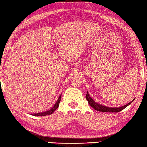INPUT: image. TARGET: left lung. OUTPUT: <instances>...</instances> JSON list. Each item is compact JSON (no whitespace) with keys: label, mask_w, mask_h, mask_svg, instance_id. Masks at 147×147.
<instances>
[{"label":"left lung","mask_w":147,"mask_h":147,"mask_svg":"<svg viewBox=\"0 0 147 147\" xmlns=\"http://www.w3.org/2000/svg\"><path fill=\"white\" fill-rule=\"evenodd\" d=\"M86 100L88 102V104H89L90 106L92 107L94 109H95L96 111H101V112H106V113H118L120 112V111L123 110V109H125L126 107H127L129 105L131 104L132 102H133L135 98H134L131 102H130L129 103L125 105V106H123L121 107H107L106 106H104V105L100 104L97 102H96L90 96L89 93L87 91L86 93Z\"/></svg>","instance_id":"1"}]
</instances>
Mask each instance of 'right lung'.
Segmentation results:
<instances>
[{
	"label": "right lung",
	"instance_id": "right-lung-1",
	"mask_svg": "<svg viewBox=\"0 0 147 147\" xmlns=\"http://www.w3.org/2000/svg\"><path fill=\"white\" fill-rule=\"evenodd\" d=\"M61 95L59 96V97L58 98L57 102L55 103L54 105V106L52 107L51 109H50L49 110L45 112H42V113H34V114H31L33 116H37V117H43V116H47V115H51L56 110L57 108L59 107V105L61 101Z\"/></svg>",
	"mask_w": 147,
	"mask_h": 147
}]
</instances>
